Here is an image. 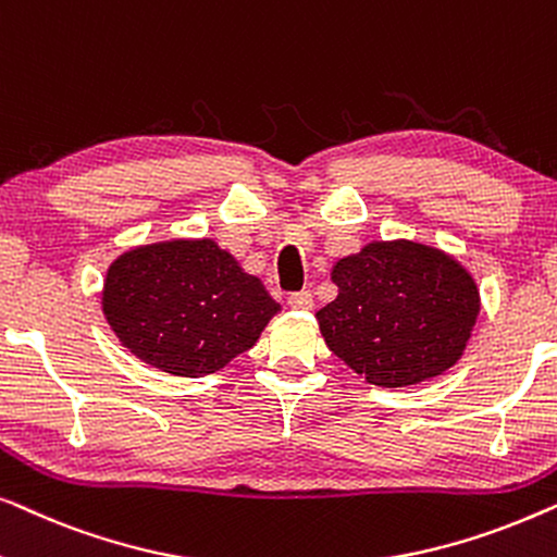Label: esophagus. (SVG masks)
Returning <instances> with one entry per match:
<instances>
[{
  "label": "esophagus",
  "mask_w": 557,
  "mask_h": 557,
  "mask_svg": "<svg viewBox=\"0 0 557 557\" xmlns=\"http://www.w3.org/2000/svg\"><path fill=\"white\" fill-rule=\"evenodd\" d=\"M288 307L299 309V311H307V309L314 307V294H311V292H294V294H288Z\"/></svg>",
  "instance_id": "obj_1"
}]
</instances>
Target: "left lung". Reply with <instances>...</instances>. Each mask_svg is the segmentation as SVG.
<instances>
[{
	"label": "left lung",
	"mask_w": 557,
	"mask_h": 557,
	"mask_svg": "<svg viewBox=\"0 0 557 557\" xmlns=\"http://www.w3.org/2000/svg\"><path fill=\"white\" fill-rule=\"evenodd\" d=\"M337 299L317 311L326 347L370 385L406 387L454 368L479 317L471 273L444 250L375 240L332 269Z\"/></svg>",
	"instance_id": "left-lung-1"
}]
</instances>
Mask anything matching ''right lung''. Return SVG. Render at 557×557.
<instances>
[{"instance_id": "right-lung-1", "label": "right lung", "mask_w": 557, "mask_h": 557, "mask_svg": "<svg viewBox=\"0 0 557 557\" xmlns=\"http://www.w3.org/2000/svg\"><path fill=\"white\" fill-rule=\"evenodd\" d=\"M103 314L121 345L177 377L225 368L281 309L215 240H164L109 265Z\"/></svg>"}]
</instances>
